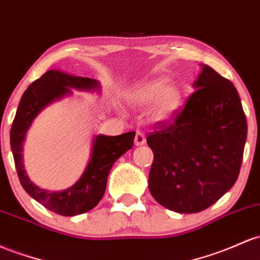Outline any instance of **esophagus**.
I'll return each instance as SVG.
<instances>
[{
  "instance_id": "esophagus-1",
  "label": "esophagus",
  "mask_w": 260,
  "mask_h": 260,
  "mask_svg": "<svg viewBox=\"0 0 260 260\" xmlns=\"http://www.w3.org/2000/svg\"><path fill=\"white\" fill-rule=\"evenodd\" d=\"M135 144L137 145V147H141V145L145 144V136L144 133L142 132H137L136 133V137H135Z\"/></svg>"
}]
</instances>
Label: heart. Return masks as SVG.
Here are the masks:
<instances>
[{"label": "heart", "instance_id": "1", "mask_svg": "<svg viewBox=\"0 0 260 260\" xmlns=\"http://www.w3.org/2000/svg\"><path fill=\"white\" fill-rule=\"evenodd\" d=\"M128 104L137 108L153 107L154 116L158 119H167L176 110L180 102V91L169 86V79L158 76L128 90L125 95Z\"/></svg>", "mask_w": 260, "mask_h": 260}]
</instances>
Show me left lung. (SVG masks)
I'll return each instance as SVG.
<instances>
[{"instance_id":"1","label":"left lung","mask_w":260,"mask_h":260,"mask_svg":"<svg viewBox=\"0 0 260 260\" xmlns=\"http://www.w3.org/2000/svg\"><path fill=\"white\" fill-rule=\"evenodd\" d=\"M172 123L148 136L154 153L148 187L178 213L204 211L235 185L247 139V119L235 85L209 65Z\"/></svg>"}]
</instances>
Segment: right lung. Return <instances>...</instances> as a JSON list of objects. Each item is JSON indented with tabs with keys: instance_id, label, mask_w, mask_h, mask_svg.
I'll return each instance as SVG.
<instances>
[{
	"instance_id": "add662e5",
	"label": "right lung",
	"mask_w": 260,
	"mask_h": 260,
	"mask_svg": "<svg viewBox=\"0 0 260 260\" xmlns=\"http://www.w3.org/2000/svg\"><path fill=\"white\" fill-rule=\"evenodd\" d=\"M73 90L99 91L95 79L70 75L60 70H49L24 91L11 128V149L19 181L32 198L48 210L61 216H76L92 210L106 190L107 178L117 159L133 147L136 132L121 136L99 135L93 138L91 155L84 173L74 185L65 190L41 189L28 178L23 164V143L28 129L37 116L53 102L73 93Z\"/></svg>"
}]
</instances>
